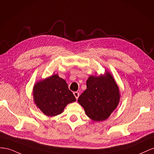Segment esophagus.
<instances>
[{"label": "esophagus", "mask_w": 154, "mask_h": 154, "mask_svg": "<svg viewBox=\"0 0 154 154\" xmlns=\"http://www.w3.org/2000/svg\"><path fill=\"white\" fill-rule=\"evenodd\" d=\"M73 94H74L75 97L76 99H77L79 98V92H77V91L73 92Z\"/></svg>", "instance_id": "esophagus-1"}]
</instances>
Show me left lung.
I'll use <instances>...</instances> for the list:
<instances>
[{"label": "left lung", "instance_id": "1", "mask_svg": "<svg viewBox=\"0 0 154 154\" xmlns=\"http://www.w3.org/2000/svg\"><path fill=\"white\" fill-rule=\"evenodd\" d=\"M86 90L78 99L79 103L91 119L106 120L119 103V89L115 79L106 72L98 77L90 76L86 81Z\"/></svg>", "mask_w": 154, "mask_h": 154}]
</instances>
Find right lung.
I'll list each match as a JSON object with an SVG mask.
<instances>
[{
  "label": "right lung",
  "mask_w": 154,
  "mask_h": 154,
  "mask_svg": "<svg viewBox=\"0 0 154 154\" xmlns=\"http://www.w3.org/2000/svg\"><path fill=\"white\" fill-rule=\"evenodd\" d=\"M33 95L37 106L50 117L59 115L68 104L76 100L66 82L57 74L37 82L33 86Z\"/></svg>",
  "instance_id": "right-lung-1"
}]
</instances>
